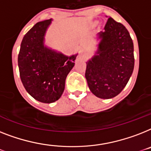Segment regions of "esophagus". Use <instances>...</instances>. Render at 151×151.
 <instances>
[{"label": "esophagus", "instance_id": "esophagus-1", "mask_svg": "<svg viewBox=\"0 0 151 151\" xmlns=\"http://www.w3.org/2000/svg\"><path fill=\"white\" fill-rule=\"evenodd\" d=\"M87 56H88V55H87L85 52H83V51H81L79 53V56H78V57H79V59H84V58H86Z\"/></svg>", "mask_w": 151, "mask_h": 151}]
</instances>
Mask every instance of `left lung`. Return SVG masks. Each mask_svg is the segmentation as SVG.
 <instances>
[{"label": "left lung", "mask_w": 151, "mask_h": 151, "mask_svg": "<svg viewBox=\"0 0 151 151\" xmlns=\"http://www.w3.org/2000/svg\"><path fill=\"white\" fill-rule=\"evenodd\" d=\"M104 29L97 35L95 54L86 62L85 78L95 96L109 99L123 90L133 73V42L126 27L111 17Z\"/></svg>", "instance_id": "1"}]
</instances>
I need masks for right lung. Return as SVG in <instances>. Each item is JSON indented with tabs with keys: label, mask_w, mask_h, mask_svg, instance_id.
Listing matches in <instances>:
<instances>
[{
	"label": "right lung",
	"mask_w": 151,
	"mask_h": 151,
	"mask_svg": "<svg viewBox=\"0 0 151 151\" xmlns=\"http://www.w3.org/2000/svg\"><path fill=\"white\" fill-rule=\"evenodd\" d=\"M52 20L36 23L24 35L18 57L23 86L42 103H52L60 98L67 74L78 56H66L45 45V35Z\"/></svg>",
	"instance_id": "1"
}]
</instances>
